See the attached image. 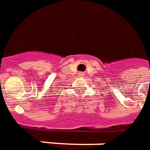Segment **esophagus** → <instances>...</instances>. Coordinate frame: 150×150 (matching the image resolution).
Returning a JSON list of instances; mask_svg holds the SVG:
<instances>
[{
  "label": "esophagus",
  "instance_id": "obj_1",
  "mask_svg": "<svg viewBox=\"0 0 150 150\" xmlns=\"http://www.w3.org/2000/svg\"><path fill=\"white\" fill-rule=\"evenodd\" d=\"M78 75H79V77H83V76L84 75V74H83V73H82V72H79Z\"/></svg>",
  "mask_w": 150,
  "mask_h": 150
}]
</instances>
